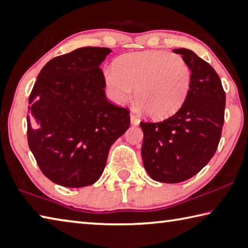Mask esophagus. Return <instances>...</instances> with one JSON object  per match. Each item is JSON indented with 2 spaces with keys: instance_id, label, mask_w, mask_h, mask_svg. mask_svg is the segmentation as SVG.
Here are the masks:
<instances>
[{
  "instance_id": "esophagus-1",
  "label": "esophagus",
  "mask_w": 248,
  "mask_h": 248,
  "mask_svg": "<svg viewBox=\"0 0 248 248\" xmlns=\"http://www.w3.org/2000/svg\"><path fill=\"white\" fill-rule=\"evenodd\" d=\"M130 123H132V125H134V126L139 125V123H140V120H139V119L137 118V116L135 115V114L130 113Z\"/></svg>"
}]
</instances>
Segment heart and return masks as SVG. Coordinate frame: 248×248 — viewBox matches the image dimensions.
Returning <instances> with one entry per match:
<instances>
[{"mask_svg": "<svg viewBox=\"0 0 248 248\" xmlns=\"http://www.w3.org/2000/svg\"><path fill=\"white\" fill-rule=\"evenodd\" d=\"M110 98L122 104L132 95L140 109L154 119L175 114L188 97L192 71L178 55L163 50L136 51L121 56L102 73Z\"/></svg>", "mask_w": 248, "mask_h": 248, "instance_id": "obj_1", "label": "heart"}]
</instances>
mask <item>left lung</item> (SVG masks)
<instances>
[{
  "instance_id": "obj_1",
  "label": "left lung",
  "mask_w": 248,
  "mask_h": 248,
  "mask_svg": "<svg viewBox=\"0 0 248 248\" xmlns=\"http://www.w3.org/2000/svg\"><path fill=\"white\" fill-rule=\"evenodd\" d=\"M192 71L185 104L162 122H140L143 166L153 180L177 184L197 175L217 150L225 122L226 93L211 64L192 50L177 48Z\"/></svg>"
}]
</instances>
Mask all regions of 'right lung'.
<instances>
[{"label":"right lung","mask_w":248,"mask_h":248,"mask_svg":"<svg viewBox=\"0 0 248 248\" xmlns=\"http://www.w3.org/2000/svg\"><path fill=\"white\" fill-rule=\"evenodd\" d=\"M107 47H82L45 64L29 97L28 143L55 184L82 188L99 179L112 144L127 130L129 111L107 99L99 68Z\"/></svg>","instance_id":"obj_1"}]
</instances>
